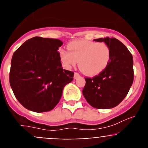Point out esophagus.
Wrapping results in <instances>:
<instances>
[{
    "label": "esophagus",
    "mask_w": 148,
    "mask_h": 148,
    "mask_svg": "<svg viewBox=\"0 0 148 148\" xmlns=\"http://www.w3.org/2000/svg\"><path fill=\"white\" fill-rule=\"evenodd\" d=\"M79 77H80V75L78 74V73H74V79H77V78H79Z\"/></svg>",
    "instance_id": "34e87169"
}]
</instances>
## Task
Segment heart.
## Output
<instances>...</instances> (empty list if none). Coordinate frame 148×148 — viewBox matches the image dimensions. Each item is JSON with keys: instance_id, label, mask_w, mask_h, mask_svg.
I'll use <instances>...</instances> for the list:
<instances>
[{"instance_id": "heart-1", "label": "heart", "mask_w": 148, "mask_h": 148, "mask_svg": "<svg viewBox=\"0 0 148 148\" xmlns=\"http://www.w3.org/2000/svg\"><path fill=\"white\" fill-rule=\"evenodd\" d=\"M68 51L61 49L62 62L68 68L75 66L79 62L80 69L87 75L102 73L110 62V47L104 42L77 41L68 44Z\"/></svg>"}]
</instances>
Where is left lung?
I'll list each match as a JSON object with an SVG mask.
<instances>
[{
  "label": "left lung",
  "mask_w": 148,
  "mask_h": 148,
  "mask_svg": "<svg viewBox=\"0 0 148 148\" xmlns=\"http://www.w3.org/2000/svg\"><path fill=\"white\" fill-rule=\"evenodd\" d=\"M110 47V62L107 68L93 78H85L84 97L92 107L111 109L118 105L127 95L134 79L133 59L121 41L114 38H100Z\"/></svg>",
  "instance_id": "obj_1"
}]
</instances>
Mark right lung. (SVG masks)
I'll list each match as a JSON object with an SVG mask.
<instances>
[{
  "mask_svg": "<svg viewBox=\"0 0 148 148\" xmlns=\"http://www.w3.org/2000/svg\"><path fill=\"white\" fill-rule=\"evenodd\" d=\"M59 39L36 36L23 43L13 55L10 84L19 102L28 110H53L64 87L73 80L74 72L63 69Z\"/></svg>",
  "mask_w": 148,
  "mask_h": 148,
  "instance_id": "add662e5",
  "label": "right lung"
}]
</instances>
